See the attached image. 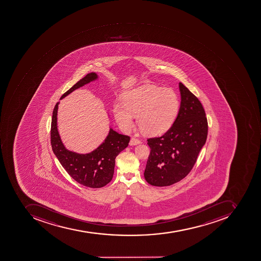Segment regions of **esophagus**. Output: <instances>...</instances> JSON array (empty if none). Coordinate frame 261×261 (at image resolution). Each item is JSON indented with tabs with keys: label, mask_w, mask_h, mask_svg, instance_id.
<instances>
[{
	"label": "esophagus",
	"mask_w": 261,
	"mask_h": 261,
	"mask_svg": "<svg viewBox=\"0 0 261 261\" xmlns=\"http://www.w3.org/2000/svg\"><path fill=\"white\" fill-rule=\"evenodd\" d=\"M140 143H141V141H140V140L133 137V138H131V140H130L129 144L130 145H137V144H140Z\"/></svg>",
	"instance_id": "obj_1"
}]
</instances>
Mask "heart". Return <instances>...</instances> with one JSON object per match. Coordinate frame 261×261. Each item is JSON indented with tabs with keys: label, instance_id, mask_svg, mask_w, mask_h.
Here are the masks:
<instances>
[{
	"label": "heart",
	"instance_id": "1",
	"mask_svg": "<svg viewBox=\"0 0 261 261\" xmlns=\"http://www.w3.org/2000/svg\"><path fill=\"white\" fill-rule=\"evenodd\" d=\"M179 102L170 89L145 85L130 90L123 97V104L116 103L114 115L124 131L133 126V116L140 131L147 135H159L171 127L178 114Z\"/></svg>",
	"mask_w": 261,
	"mask_h": 261
}]
</instances>
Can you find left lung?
Segmentation results:
<instances>
[{
  "instance_id": "1",
  "label": "left lung",
  "mask_w": 261,
  "mask_h": 261,
  "mask_svg": "<svg viewBox=\"0 0 261 261\" xmlns=\"http://www.w3.org/2000/svg\"><path fill=\"white\" fill-rule=\"evenodd\" d=\"M178 116L164 135L147 139L151 148L144 178L155 187H167L185 178L206 141L208 122L198 97L179 83Z\"/></svg>"
}]
</instances>
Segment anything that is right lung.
I'll use <instances>...</instances> for the list:
<instances>
[{
  "label": "right lung",
  "instance_id": "obj_1",
  "mask_svg": "<svg viewBox=\"0 0 261 261\" xmlns=\"http://www.w3.org/2000/svg\"><path fill=\"white\" fill-rule=\"evenodd\" d=\"M97 79V75L94 72L87 74L64 93L60 99ZM58 106L59 102L56 103L53 110L50 125V144L55 155L69 175L81 185L90 188H101L107 185L114 176L116 157L128 145L130 137L110 128L104 142L92 152L79 154L69 151L63 145L58 133Z\"/></svg>",
  "mask_w": 261,
  "mask_h": 261
}]
</instances>
